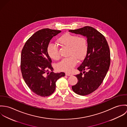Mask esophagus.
Segmentation results:
<instances>
[{
	"mask_svg": "<svg viewBox=\"0 0 127 127\" xmlns=\"http://www.w3.org/2000/svg\"><path fill=\"white\" fill-rule=\"evenodd\" d=\"M65 75H66V76H71V75H72V74H71V73H70L66 72L65 73Z\"/></svg>",
	"mask_w": 127,
	"mask_h": 127,
	"instance_id": "34e87169",
	"label": "esophagus"
}]
</instances>
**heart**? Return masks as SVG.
Returning a JSON list of instances; mask_svg holds the SVG:
<instances>
[{"mask_svg": "<svg viewBox=\"0 0 127 127\" xmlns=\"http://www.w3.org/2000/svg\"><path fill=\"white\" fill-rule=\"evenodd\" d=\"M58 42L63 46L68 47L67 56L57 65V70L69 72L76 65L78 60L83 61L87 56L89 46L87 38L84 36H78L69 33H66L57 39ZM48 56L54 60L60 58L58 47L53 43H49L47 47Z\"/></svg>", "mask_w": 127, "mask_h": 127, "instance_id": "heart-1", "label": "heart"}]
</instances>
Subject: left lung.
<instances>
[{"mask_svg": "<svg viewBox=\"0 0 127 127\" xmlns=\"http://www.w3.org/2000/svg\"><path fill=\"white\" fill-rule=\"evenodd\" d=\"M69 31L87 37L88 52L77 68L81 72L75 75L78 80V83L72 87L73 91L77 94L87 95L99 87L108 71L110 63L109 45L104 36L91 26ZM85 70L88 71L85 72Z\"/></svg>", "mask_w": 127, "mask_h": 127, "instance_id": "obj_1", "label": "left lung"}]
</instances>
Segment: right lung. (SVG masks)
Segmentation results:
<instances>
[{
  "label": "right lung",
  "instance_id": "right-lung-1",
  "mask_svg": "<svg viewBox=\"0 0 127 127\" xmlns=\"http://www.w3.org/2000/svg\"><path fill=\"white\" fill-rule=\"evenodd\" d=\"M61 32L48 28L38 30L26 41L21 51L22 77L31 91L41 97L51 95L55 90L56 81L65 76L64 72H53L52 60L47 52L50 40Z\"/></svg>",
  "mask_w": 127,
  "mask_h": 127
}]
</instances>
